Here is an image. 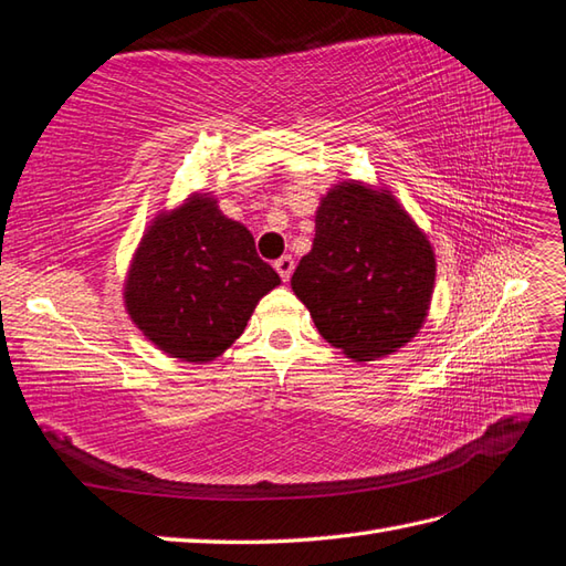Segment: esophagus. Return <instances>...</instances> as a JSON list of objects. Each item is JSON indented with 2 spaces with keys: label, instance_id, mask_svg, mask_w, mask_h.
I'll list each match as a JSON object with an SVG mask.
<instances>
[{
  "label": "esophagus",
  "instance_id": "1",
  "mask_svg": "<svg viewBox=\"0 0 566 566\" xmlns=\"http://www.w3.org/2000/svg\"><path fill=\"white\" fill-rule=\"evenodd\" d=\"M273 269L275 271H279V275H281V279L283 281H287V279H291V273H293V269H295V261H293V256H281V259H275L273 261Z\"/></svg>",
  "mask_w": 566,
  "mask_h": 566
}]
</instances>
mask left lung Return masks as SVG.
Masks as SVG:
<instances>
[{
	"label": "left lung",
	"instance_id": "obj_1",
	"mask_svg": "<svg viewBox=\"0 0 566 566\" xmlns=\"http://www.w3.org/2000/svg\"><path fill=\"white\" fill-rule=\"evenodd\" d=\"M433 281V249L389 191L344 181L322 198L291 285L326 342L375 360L419 332Z\"/></svg>",
	"mask_w": 566,
	"mask_h": 566
}]
</instances>
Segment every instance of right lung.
I'll return each mask as SVG.
<instances>
[{
    "label": "right lung",
    "mask_w": 566,
    "mask_h": 566,
    "mask_svg": "<svg viewBox=\"0 0 566 566\" xmlns=\"http://www.w3.org/2000/svg\"><path fill=\"white\" fill-rule=\"evenodd\" d=\"M279 283L244 224L196 193L149 224L125 281V307L165 354L208 363L242 336L259 300Z\"/></svg>",
    "instance_id": "right-lung-1"
}]
</instances>
